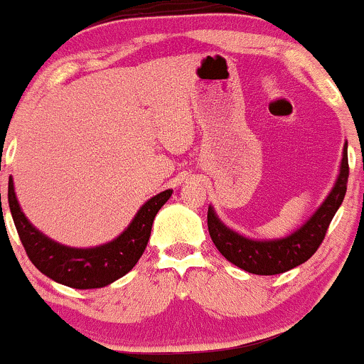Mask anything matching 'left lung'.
I'll list each match as a JSON object with an SVG mask.
<instances>
[{
  "label": "left lung",
  "mask_w": 364,
  "mask_h": 364,
  "mask_svg": "<svg viewBox=\"0 0 364 364\" xmlns=\"http://www.w3.org/2000/svg\"><path fill=\"white\" fill-rule=\"evenodd\" d=\"M349 162H348V144L344 147V156L341 162V174L336 186L332 188L318 210L294 235L275 241H255L236 235L217 219V215L208 208L207 225L208 235L220 253L236 267L257 275H275L287 272L294 267L301 265L318 250L321 241L325 240L327 229L336 215L337 208L344 200L348 190Z\"/></svg>",
  "instance_id": "left-lung-1"
}]
</instances>
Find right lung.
Returning <instances> with one entry per match:
<instances>
[{
	"instance_id": "right-lung-1",
	"label": "right lung",
	"mask_w": 364,
	"mask_h": 364,
	"mask_svg": "<svg viewBox=\"0 0 364 364\" xmlns=\"http://www.w3.org/2000/svg\"><path fill=\"white\" fill-rule=\"evenodd\" d=\"M173 190L150 198L128 225L123 235L111 243L78 250L54 243L27 220L16 202L14 181H8V205L22 241L25 253L37 269L53 281L75 289H95L123 277L139 262L152 231L154 217L169 200ZM1 202V195H0Z\"/></svg>"
}]
</instances>
